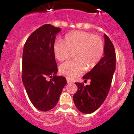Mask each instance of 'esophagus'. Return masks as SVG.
Masks as SVG:
<instances>
[{
	"label": "esophagus",
	"instance_id": "34e87169",
	"mask_svg": "<svg viewBox=\"0 0 134 134\" xmlns=\"http://www.w3.org/2000/svg\"><path fill=\"white\" fill-rule=\"evenodd\" d=\"M66 81H67L68 84H70V83H72V82H71V81L69 79H66Z\"/></svg>",
	"mask_w": 134,
	"mask_h": 134
}]
</instances>
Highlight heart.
I'll return each instance as SVG.
<instances>
[{
    "label": "heart",
    "instance_id": "b5f03b06",
    "mask_svg": "<svg viewBox=\"0 0 134 134\" xmlns=\"http://www.w3.org/2000/svg\"><path fill=\"white\" fill-rule=\"evenodd\" d=\"M105 46L101 38L85 31H74L68 34L63 41L55 42L53 53L62 62L72 56V61L61 65L60 72L69 79H74L86 71L93 69L103 58Z\"/></svg>",
    "mask_w": 134,
    "mask_h": 134
}]
</instances>
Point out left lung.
I'll return each mask as SVG.
<instances>
[{"label":"left lung","mask_w":134,"mask_h":134,"mask_svg":"<svg viewBox=\"0 0 134 134\" xmlns=\"http://www.w3.org/2000/svg\"><path fill=\"white\" fill-rule=\"evenodd\" d=\"M104 57L98 65L83 76L85 81L90 80V84L84 86V84L75 82L77 91L74 95L73 100L78 110L83 113H92L102 105L110 89L115 71L116 53L114 46L106 34H104Z\"/></svg>","instance_id":"8db88e82"}]
</instances>
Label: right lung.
Instances as JSON below:
<instances>
[{
    "label": "right lung",
    "instance_id": "obj_1",
    "mask_svg": "<svg viewBox=\"0 0 134 134\" xmlns=\"http://www.w3.org/2000/svg\"><path fill=\"white\" fill-rule=\"evenodd\" d=\"M60 27L49 24L34 31L24 46L22 60V81L29 100L37 109L47 111L58 103L66 84L58 71L53 46ZM53 77L50 81L47 77Z\"/></svg>",
    "mask_w": 134,
    "mask_h": 134
}]
</instances>
